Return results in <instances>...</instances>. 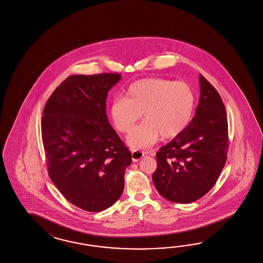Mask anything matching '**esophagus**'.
Wrapping results in <instances>:
<instances>
[{"label":"esophagus","instance_id":"esophagus-1","mask_svg":"<svg viewBox=\"0 0 263 263\" xmlns=\"http://www.w3.org/2000/svg\"><path fill=\"white\" fill-rule=\"evenodd\" d=\"M150 155V156H155V154L153 152H142V151L133 150L132 151V158L133 161L136 162L139 161L141 158L145 157V155Z\"/></svg>","mask_w":263,"mask_h":263}]
</instances>
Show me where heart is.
I'll return each instance as SVG.
<instances>
[{
  "mask_svg": "<svg viewBox=\"0 0 263 263\" xmlns=\"http://www.w3.org/2000/svg\"><path fill=\"white\" fill-rule=\"evenodd\" d=\"M195 95L184 82L163 78H146L132 83L125 98H115L109 115L115 128L127 134L140 119L145 120L133 129L127 138L134 149H146L162 135L172 139L184 132L192 118Z\"/></svg>",
  "mask_w": 263,
  "mask_h": 263,
  "instance_id": "1",
  "label": "heart"
}]
</instances>
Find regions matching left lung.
Segmentation results:
<instances>
[{"mask_svg":"<svg viewBox=\"0 0 263 263\" xmlns=\"http://www.w3.org/2000/svg\"><path fill=\"white\" fill-rule=\"evenodd\" d=\"M200 100L195 116L182 134L157 153L153 181L174 203L195 202L215 184L228 154V119L219 93L199 75Z\"/></svg>","mask_w":263,"mask_h":263,"instance_id":"8db88e82","label":"left lung"}]
</instances>
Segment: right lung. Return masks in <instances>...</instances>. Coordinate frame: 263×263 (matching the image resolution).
I'll return each mask as SVG.
<instances>
[{"mask_svg": "<svg viewBox=\"0 0 263 263\" xmlns=\"http://www.w3.org/2000/svg\"><path fill=\"white\" fill-rule=\"evenodd\" d=\"M119 74L68 77L46 103L41 120L48 172L70 203L86 211L119 200L132 154L109 124L105 101Z\"/></svg>", "mask_w": 263, "mask_h": 263, "instance_id": "add662e5", "label": "right lung"}]
</instances>
